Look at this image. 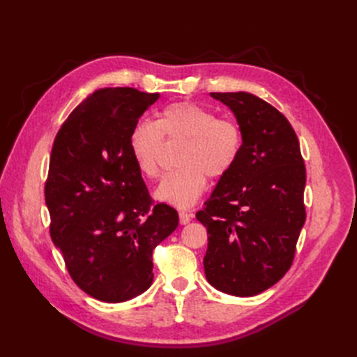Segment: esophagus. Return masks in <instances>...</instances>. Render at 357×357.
Masks as SVG:
<instances>
[{
	"label": "esophagus",
	"instance_id": "esophagus-1",
	"mask_svg": "<svg viewBox=\"0 0 357 357\" xmlns=\"http://www.w3.org/2000/svg\"><path fill=\"white\" fill-rule=\"evenodd\" d=\"M178 218H180V223H181V225H188V223L192 220L193 214H192V213H188V211H180V213H178Z\"/></svg>",
	"mask_w": 357,
	"mask_h": 357
}]
</instances>
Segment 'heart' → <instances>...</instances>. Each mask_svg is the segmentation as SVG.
I'll use <instances>...</instances> for the list:
<instances>
[{
  "label": "heart",
  "instance_id": "obj_1",
  "mask_svg": "<svg viewBox=\"0 0 357 357\" xmlns=\"http://www.w3.org/2000/svg\"><path fill=\"white\" fill-rule=\"evenodd\" d=\"M186 139L177 165L155 190V198L177 208H189L207 188V176L228 174L243 150V131L232 119H218L213 110L192 102H177L158 113L155 122H138L129 134V152L147 178L159 177L158 155L164 142Z\"/></svg>",
  "mask_w": 357,
  "mask_h": 357
}]
</instances>
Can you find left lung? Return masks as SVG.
<instances>
[{
  "instance_id": "obj_1",
  "label": "left lung",
  "mask_w": 357,
  "mask_h": 357,
  "mask_svg": "<svg viewBox=\"0 0 357 357\" xmlns=\"http://www.w3.org/2000/svg\"><path fill=\"white\" fill-rule=\"evenodd\" d=\"M243 131V150L197 219L207 228L204 271L223 294L255 296L287 273L305 223V165L294 128L248 92H211Z\"/></svg>"
}]
</instances>
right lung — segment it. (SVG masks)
I'll use <instances>...</instances> for the list:
<instances>
[{"label": "right lung", "instance_id": "right-lung-1", "mask_svg": "<svg viewBox=\"0 0 357 357\" xmlns=\"http://www.w3.org/2000/svg\"><path fill=\"white\" fill-rule=\"evenodd\" d=\"M159 93L105 88L61 126L45 188L50 236L84 294L123 302L153 282V248L178 225L177 211L152 204L129 152V134Z\"/></svg>", "mask_w": 357, "mask_h": 357}]
</instances>
